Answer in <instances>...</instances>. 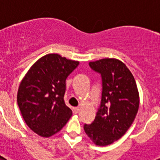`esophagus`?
I'll list each match as a JSON object with an SVG mask.
<instances>
[{"label": "esophagus", "mask_w": 160, "mask_h": 160, "mask_svg": "<svg viewBox=\"0 0 160 160\" xmlns=\"http://www.w3.org/2000/svg\"><path fill=\"white\" fill-rule=\"evenodd\" d=\"M73 110L74 114H78V113L79 112V111H80V108H79V107H73Z\"/></svg>", "instance_id": "1"}]
</instances>
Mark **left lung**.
Wrapping results in <instances>:
<instances>
[{"mask_svg":"<svg viewBox=\"0 0 160 160\" xmlns=\"http://www.w3.org/2000/svg\"><path fill=\"white\" fill-rule=\"evenodd\" d=\"M101 75L102 96L94 120L84 131L98 146L118 140L129 129L139 106V96L132 73L121 61L104 58L89 63Z\"/></svg>","mask_w":160,"mask_h":160,"instance_id":"obj_1","label":"left lung"}]
</instances>
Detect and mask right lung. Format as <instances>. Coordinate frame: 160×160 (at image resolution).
<instances>
[{"mask_svg": "<svg viewBox=\"0 0 160 160\" xmlns=\"http://www.w3.org/2000/svg\"><path fill=\"white\" fill-rule=\"evenodd\" d=\"M79 62L49 53L37 61L19 86L18 104L25 123L42 137L54 135L72 115L66 105V79Z\"/></svg>", "mask_w": 160, "mask_h": 160, "instance_id": "1", "label": "right lung"}]
</instances>
